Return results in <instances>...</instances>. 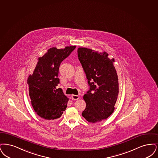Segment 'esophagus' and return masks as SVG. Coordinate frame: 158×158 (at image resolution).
Segmentation results:
<instances>
[{"mask_svg":"<svg viewBox=\"0 0 158 158\" xmlns=\"http://www.w3.org/2000/svg\"><path fill=\"white\" fill-rule=\"evenodd\" d=\"M71 98L73 100H78L79 98V96H77V95H71Z\"/></svg>","mask_w":158,"mask_h":158,"instance_id":"34e87169","label":"esophagus"}]
</instances>
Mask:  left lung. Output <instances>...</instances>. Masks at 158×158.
<instances>
[{"instance_id":"left-lung-1","label":"left lung","mask_w":158,"mask_h":158,"mask_svg":"<svg viewBox=\"0 0 158 158\" xmlns=\"http://www.w3.org/2000/svg\"><path fill=\"white\" fill-rule=\"evenodd\" d=\"M77 52L89 86L83 97L86 107L82 116L93 123L102 122L113 113L118 94L114 60H110L106 52L99 53L89 48H78Z\"/></svg>"}]
</instances>
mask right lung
Listing matches in <instances>:
<instances>
[{
  "mask_svg": "<svg viewBox=\"0 0 158 158\" xmlns=\"http://www.w3.org/2000/svg\"><path fill=\"white\" fill-rule=\"evenodd\" d=\"M76 48L71 46L64 49H49L38 58L33 74L27 78L32 106L41 118L48 120L58 118L67 107L69 98L61 89L57 88L60 83L58 76L62 61Z\"/></svg>",
  "mask_w": 158,
  "mask_h": 158,
  "instance_id": "obj_1",
  "label": "right lung"
}]
</instances>
